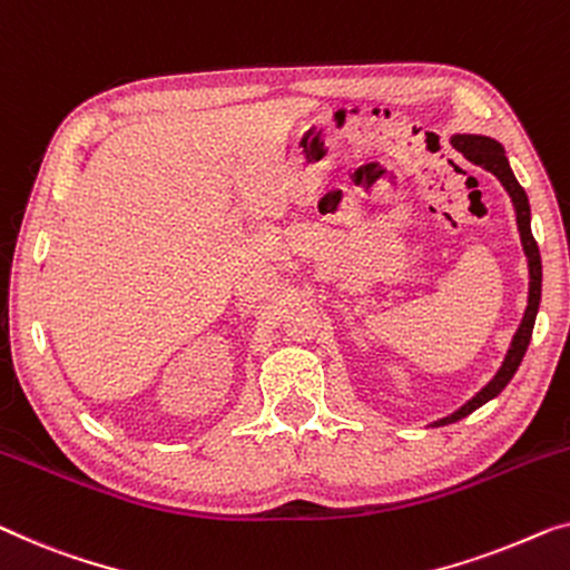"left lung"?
<instances>
[{"mask_svg":"<svg viewBox=\"0 0 570 570\" xmlns=\"http://www.w3.org/2000/svg\"><path fill=\"white\" fill-rule=\"evenodd\" d=\"M450 144L455 146L468 161H473V164H478V167H483L485 171H491V175L497 177L501 185H504V189L511 197V203H514L519 238H522L527 267H530V298H527V311L522 316V324H519L514 340H511V344H509V352H507L504 362H501L499 373L493 375L491 381L485 383L481 391H478L468 403H463V406H460L458 411H452L450 416H444V419H440V422H434V426L460 422V419L473 414L475 409H481L483 403L497 399V395L504 391L511 377H514L517 367L522 365L527 346H530L534 318H538V308H540V295H542V262H540L538 242H534L532 228H530V200H527V193L522 189V185L517 183L514 171H511V167H509L504 146H501L499 141H493V138H489V136H473V134L452 136Z\"/></svg>","mask_w":570,"mask_h":570,"instance_id":"1","label":"left lung"}]
</instances>
